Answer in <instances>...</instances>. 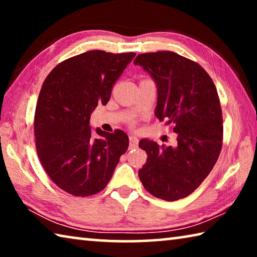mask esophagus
Masks as SVG:
<instances>
[{
    "label": "esophagus",
    "instance_id": "obj_1",
    "mask_svg": "<svg viewBox=\"0 0 257 257\" xmlns=\"http://www.w3.org/2000/svg\"><path fill=\"white\" fill-rule=\"evenodd\" d=\"M129 142H130V149H136L138 146V139L135 136H130L129 137Z\"/></svg>",
    "mask_w": 257,
    "mask_h": 257
}]
</instances>
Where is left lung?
Instances as JSON below:
<instances>
[{"instance_id": "left-lung-1", "label": "left lung", "mask_w": 257, "mask_h": 257, "mask_svg": "<svg viewBox=\"0 0 257 257\" xmlns=\"http://www.w3.org/2000/svg\"><path fill=\"white\" fill-rule=\"evenodd\" d=\"M158 86L155 115L177 134L175 146L142 139L147 154L138 176L144 188L164 201L185 198L198 188L219 159L223 141L220 98L212 78L197 62L175 52L139 54L134 61Z\"/></svg>"}]
</instances>
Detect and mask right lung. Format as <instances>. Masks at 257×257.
Listing matches in <instances>:
<instances>
[{"label": "right lung", "mask_w": 257, "mask_h": 257, "mask_svg": "<svg viewBox=\"0 0 257 257\" xmlns=\"http://www.w3.org/2000/svg\"><path fill=\"white\" fill-rule=\"evenodd\" d=\"M136 53L94 50L62 61L43 82L34 119L36 152L47 175L77 197L97 194L112 178L129 146L122 130L96 129L90 113L105 104L112 87Z\"/></svg>", "instance_id": "1"}]
</instances>
